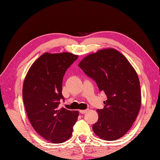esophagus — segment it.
<instances>
[{"label":"esophagus","instance_id":"34e87169","mask_svg":"<svg viewBox=\"0 0 160 160\" xmlns=\"http://www.w3.org/2000/svg\"><path fill=\"white\" fill-rule=\"evenodd\" d=\"M88 111V109H86V110H80V112L82 113V114H84V113H86Z\"/></svg>","mask_w":160,"mask_h":160}]
</instances>
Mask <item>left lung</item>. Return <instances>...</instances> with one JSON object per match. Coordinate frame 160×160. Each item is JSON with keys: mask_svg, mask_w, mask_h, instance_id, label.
Here are the masks:
<instances>
[{"mask_svg": "<svg viewBox=\"0 0 160 160\" xmlns=\"http://www.w3.org/2000/svg\"><path fill=\"white\" fill-rule=\"evenodd\" d=\"M78 66L96 81L107 96L103 109H98V121L93 124L96 135L115 141L132 127L140 110V82L135 69L120 52L106 48L84 57Z\"/></svg>", "mask_w": 160, "mask_h": 160, "instance_id": "obj_1", "label": "left lung"}]
</instances>
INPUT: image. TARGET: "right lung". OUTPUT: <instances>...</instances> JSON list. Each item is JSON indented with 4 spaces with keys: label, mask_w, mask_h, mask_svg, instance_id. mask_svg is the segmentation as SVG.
I'll use <instances>...</instances> for the list:
<instances>
[{
    "label": "right lung",
    "mask_w": 160,
    "mask_h": 160,
    "mask_svg": "<svg viewBox=\"0 0 160 160\" xmlns=\"http://www.w3.org/2000/svg\"><path fill=\"white\" fill-rule=\"evenodd\" d=\"M78 55L45 52L28 69L23 84V101L35 131L46 140L62 143L71 138L78 110L59 108L66 71Z\"/></svg>",
    "instance_id": "add662e5"
}]
</instances>
